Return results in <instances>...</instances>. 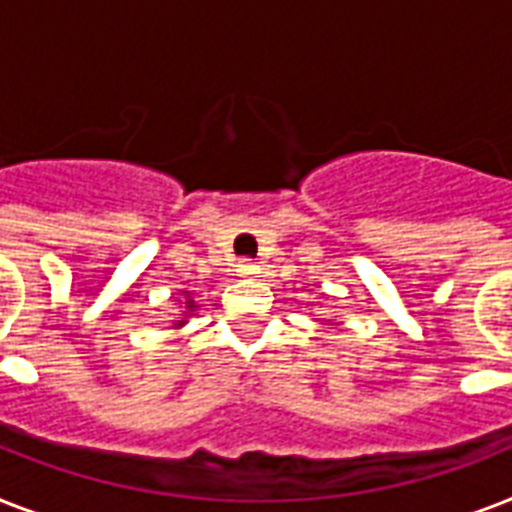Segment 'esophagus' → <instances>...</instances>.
<instances>
[{
  "label": "esophagus",
  "mask_w": 512,
  "mask_h": 512,
  "mask_svg": "<svg viewBox=\"0 0 512 512\" xmlns=\"http://www.w3.org/2000/svg\"><path fill=\"white\" fill-rule=\"evenodd\" d=\"M236 273H239V276H244V279H249V276H255L257 273V265L252 263V260H239V265H236Z\"/></svg>",
  "instance_id": "obj_1"
}]
</instances>
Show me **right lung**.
I'll list each match as a JSON object with an SVG mask.
<instances>
[{
    "label": "right lung",
    "mask_w": 512,
    "mask_h": 512,
    "mask_svg": "<svg viewBox=\"0 0 512 512\" xmlns=\"http://www.w3.org/2000/svg\"><path fill=\"white\" fill-rule=\"evenodd\" d=\"M177 303H180V313L175 316L170 329H183L185 324H188V319L193 316V311H199L201 308V305L193 300V292H183V300H177Z\"/></svg>",
    "instance_id": "1"
}]
</instances>
